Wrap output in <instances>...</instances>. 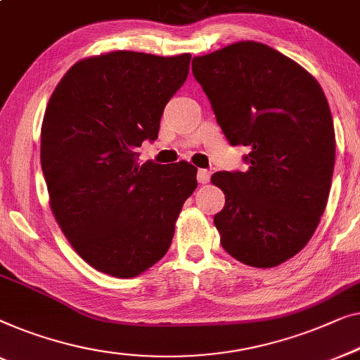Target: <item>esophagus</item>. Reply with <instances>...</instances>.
<instances>
[{
  "label": "esophagus",
  "mask_w": 360,
  "mask_h": 360,
  "mask_svg": "<svg viewBox=\"0 0 360 360\" xmlns=\"http://www.w3.org/2000/svg\"><path fill=\"white\" fill-rule=\"evenodd\" d=\"M197 181H199L200 184H207V182L210 181V171L199 169V173H197Z\"/></svg>",
  "instance_id": "34e87169"
}]
</instances>
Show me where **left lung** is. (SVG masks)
I'll use <instances>...</instances> for the list:
<instances>
[{"label": "left lung", "instance_id": "8db88e82", "mask_svg": "<svg viewBox=\"0 0 360 360\" xmlns=\"http://www.w3.org/2000/svg\"><path fill=\"white\" fill-rule=\"evenodd\" d=\"M192 73L230 143L250 148L246 171L210 179L225 194L214 217L221 246L246 266H279L326 209L336 151L326 96L305 68L252 40L194 57Z\"/></svg>", "mask_w": 360, "mask_h": 360}]
</instances>
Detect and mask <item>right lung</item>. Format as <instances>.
I'll list each match as a JSON object with an SVG mask.
<instances>
[{
    "label": "right lung",
    "instance_id": "1",
    "mask_svg": "<svg viewBox=\"0 0 360 360\" xmlns=\"http://www.w3.org/2000/svg\"><path fill=\"white\" fill-rule=\"evenodd\" d=\"M191 53L117 50L79 60L44 114L40 163L49 204L73 250L119 279L166 255L176 220L197 187V168L139 163L156 140L163 109L189 73Z\"/></svg>",
    "mask_w": 360,
    "mask_h": 360
}]
</instances>
